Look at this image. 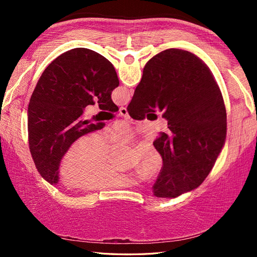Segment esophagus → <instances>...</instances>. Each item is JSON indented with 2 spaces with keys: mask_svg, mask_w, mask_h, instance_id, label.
Here are the masks:
<instances>
[{
  "mask_svg": "<svg viewBox=\"0 0 257 257\" xmlns=\"http://www.w3.org/2000/svg\"><path fill=\"white\" fill-rule=\"evenodd\" d=\"M119 113H120L122 116H124V118H128V112H127L125 107H120Z\"/></svg>",
  "mask_w": 257,
  "mask_h": 257,
  "instance_id": "1",
  "label": "esophagus"
}]
</instances>
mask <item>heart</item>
I'll return each mask as SVG.
<instances>
[{"label":"heart","mask_w":257,"mask_h":257,"mask_svg":"<svg viewBox=\"0 0 257 257\" xmlns=\"http://www.w3.org/2000/svg\"><path fill=\"white\" fill-rule=\"evenodd\" d=\"M134 135L125 123H120L105 134L107 143H130ZM114 148L108 147L102 137L87 134L68 147L59 164L61 181L68 186H78L85 191L125 188L137 183V179L111 164ZM160 153L151 146L142 148L138 153L137 172L146 179L157 176L162 168Z\"/></svg>","instance_id":"1"}]
</instances>
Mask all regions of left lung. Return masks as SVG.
Here are the masks:
<instances>
[{
	"label": "left lung",
	"instance_id": "left-lung-1",
	"mask_svg": "<svg viewBox=\"0 0 257 257\" xmlns=\"http://www.w3.org/2000/svg\"><path fill=\"white\" fill-rule=\"evenodd\" d=\"M118 85L113 65L87 48L62 53L45 69L30 98L28 134L31 155L46 181L58 183L60 161L76 139L105 126L83 120L85 107L97 102L102 110H119L111 99Z\"/></svg>",
	"mask_w": 257,
	"mask_h": 257
}]
</instances>
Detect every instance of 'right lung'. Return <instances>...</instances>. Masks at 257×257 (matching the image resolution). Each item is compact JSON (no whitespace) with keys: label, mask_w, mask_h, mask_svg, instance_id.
<instances>
[{"label":"right lung","mask_w":257,"mask_h":257,"mask_svg":"<svg viewBox=\"0 0 257 257\" xmlns=\"http://www.w3.org/2000/svg\"><path fill=\"white\" fill-rule=\"evenodd\" d=\"M159 109L168 121L153 146L163 159L153 185L157 197L176 198L197 189L226 139V109L210 68L195 54L170 48L147 62L127 112L143 120Z\"/></svg>","instance_id":"add662e5"}]
</instances>
